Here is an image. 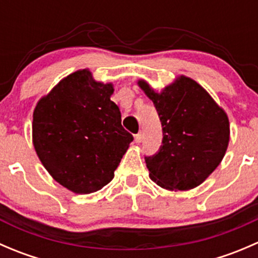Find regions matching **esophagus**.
Here are the masks:
<instances>
[{
    "instance_id": "34e87169",
    "label": "esophagus",
    "mask_w": 258,
    "mask_h": 258,
    "mask_svg": "<svg viewBox=\"0 0 258 258\" xmlns=\"http://www.w3.org/2000/svg\"><path fill=\"white\" fill-rule=\"evenodd\" d=\"M142 140H144V134L142 132H139V134L135 135V142L140 144V142H142Z\"/></svg>"
}]
</instances>
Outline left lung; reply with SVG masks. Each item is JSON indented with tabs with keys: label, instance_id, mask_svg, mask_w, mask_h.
I'll use <instances>...</instances> for the list:
<instances>
[{
	"label": "left lung",
	"instance_id": "8db88e82",
	"mask_svg": "<svg viewBox=\"0 0 258 258\" xmlns=\"http://www.w3.org/2000/svg\"><path fill=\"white\" fill-rule=\"evenodd\" d=\"M140 87L152 100L162 124V145L145 156L150 177L167 189L199 186L216 170L230 141L225 111L196 82L181 76L156 93L145 81Z\"/></svg>",
	"mask_w": 258,
	"mask_h": 258
}]
</instances>
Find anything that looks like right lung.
<instances>
[{
    "label": "right lung",
    "instance_id": "right-lung-1",
    "mask_svg": "<svg viewBox=\"0 0 258 258\" xmlns=\"http://www.w3.org/2000/svg\"><path fill=\"white\" fill-rule=\"evenodd\" d=\"M111 83L96 82L88 70L63 79L33 112L38 158L59 184L91 194L113 178L134 136L122 127Z\"/></svg>",
    "mask_w": 258,
    "mask_h": 258
}]
</instances>
